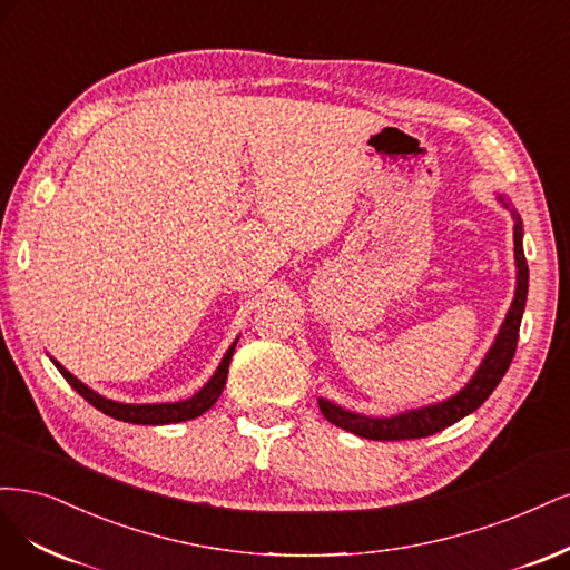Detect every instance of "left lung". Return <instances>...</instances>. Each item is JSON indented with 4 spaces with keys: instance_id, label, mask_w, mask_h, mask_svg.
<instances>
[{
    "instance_id": "8db88e82",
    "label": "left lung",
    "mask_w": 570,
    "mask_h": 570,
    "mask_svg": "<svg viewBox=\"0 0 570 570\" xmlns=\"http://www.w3.org/2000/svg\"><path fill=\"white\" fill-rule=\"evenodd\" d=\"M500 204L511 213L513 217V263H517V288H513V301L507 309V317L500 326L498 336H494L490 351L485 353L479 370L464 383V389H459L454 395L433 402V405H424L416 410H405L393 416H370L351 412L336 402L320 397V410L326 421H332L338 429L351 431L360 438L370 440H414L426 438L438 431H443L459 419L469 416L471 412L479 410L483 402L498 389V383L507 374L509 364L517 353L519 343V328L525 309L528 298V263L523 253V223L517 208L511 206V200L504 194H498Z\"/></svg>"
}]
</instances>
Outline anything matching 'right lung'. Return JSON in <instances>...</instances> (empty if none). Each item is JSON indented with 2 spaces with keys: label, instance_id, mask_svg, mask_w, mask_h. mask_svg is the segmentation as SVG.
<instances>
[{
  "label": "right lung",
  "instance_id": "right-lung-1",
  "mask_svg": "<svg viewBox=\"0 0 570 570\" xmlns=\"http://www.w3.org/2000/svg\"><path fill=\"white\" fill-rule=\"evenodd\" d=\"M238 338L227 347L225 357L219 360L215 374L204 383V389H198L191 397L187 400H177V402H118V400H108L104 395H99L97 391H91L89 385H85L78 376H72L61 362H57L51 357V362L57 364V370L63 374V379L72 385V391L80 393L89 405H95L99 412L114 416L118 421H127V424H141V426H163V424H179V421H189L196 419L204 412H208L217 397L223 395L225 381L229 374V362L234 355Z\"/></svg>",
  "mask_w": 570,
  "mask_h": 570
}]
</instances>
